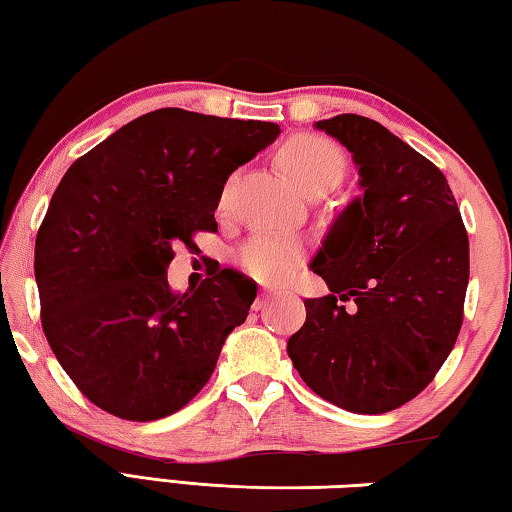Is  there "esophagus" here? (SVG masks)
Returning <instances> with one entry per match:
<instances>
[{"label":"esophagus","mask_w":512,"mask_h":512,"mask_svg":"<svg viewBox=\"0 0 512 512\" xmlns=\"http://www.w3.org/2000/svg\"><path fill=\"white\" fill-rule=\"evenodd\" d=\"M275 298V293L273 291H268V289H262V293H259V296H257V300L253 302V309L255 311H259V309H264L266 305H268V302H271Z\"/></svg>","instance_id":"34e87169"}]
</instances>
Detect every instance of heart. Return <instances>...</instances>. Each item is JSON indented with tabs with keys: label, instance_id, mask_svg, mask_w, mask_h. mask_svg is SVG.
Listing matches in <instances>:
<instances>
[{
	"label": "heart",
	"instance_id": "heart-1",
	"mask_svg": "<svg viewBox=\"0 0 512 512\" xmlns=\"http://www.w3.org/2000/svg\"><path fill=\"white\" fill-rule=\"evenodd\" d=\"M280 160L289 176L305 192L316 185L332 189L343 178L345 171V158L339 146L327 140V137L314 133L291 137L282 146ZM230 187L232 180L223 189L221 205L228 201ZM302 259H305V244L300 239L271 235V232L250 239L239 255L244 271L262 282H287L298 271Z\"/></svg>",
	"mask_w": 512,
	"mask_h": 512
}]
</instances>
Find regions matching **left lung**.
Returning a JSON list of instances; mask_svg holds the SVG:
<instances>
[{"instance_id": "1", "label": "left lung", "mask_w": 512, "mask_h": 512, "mask_svg": "<svg viewBox=\"0 0 512 512\" xmlns=\"http://www.w3.org/2000/svg\"><path fill=\"white\" fill-rule=\"evenodd\" d=\"M316 126L352 153L363 198L311 262L329 293L305 300L287 350L323 400L386 413L422 393L454 348L470 241L443 171L379 121L336 115Z\"/></svg>"}]
</instances>
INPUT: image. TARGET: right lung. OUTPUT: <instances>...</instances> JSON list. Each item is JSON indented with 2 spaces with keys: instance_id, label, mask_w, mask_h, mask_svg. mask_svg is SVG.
I'll return each mask as SVG.
<instances>
[{
  "instance_id": "obj_1",
  "label": "right lung",
  "mask_w": 512,
  "mask_h": 512,
  "mask_svg": "<svg viewBox=\"0 0 512 512\" xmlns=\"http://www.w3.org/2000/svg\"><path fill=\"white\" fill-rule=\"evenodd\" d=\"M277 133L271 121L160 108L67 169L36 237L40 318L58 363L99 409L160 420L212 377L255 282L216 268L178 293L167 266L173 246L216 230L225 180Z\"/></svg>"
}]
</instances>
